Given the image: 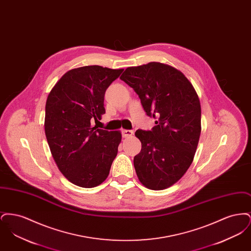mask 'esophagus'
<instances>
[{"mask_svg":"<svg viewBox=\"0 0 251 251\" xmlns=\"http://www.w3.org/2000/svg\"><path fill=\"white\" fill-rule=\"evenodd\" d=\"M121 134L123 137H130L133 134V131L131 130H122L121 131Z\"/></svg>","mask_w":251,"mask_h":251,"instance_id":"34e87169","label":"esophagus"}]
</instances>
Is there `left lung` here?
<instances>
[{"mask_svg":"<svg viewBox=\"0 0 251 251\" xmlns=\"http://www.w3.org/2000/svg\"><path fill=\"white\" fill-rule=\"evenodd\" d=\"M120 79L138 95L147 116L157 118L151 130L135 131L142 145L133 158L136 175L149 189L167 188L184 175L197 151L199 97L181 72L158 62L128 68Z\"/></svg>","mask_w":251,"mask_h":251,"instance_id":"8db88e82","label":"left lung"}]
</instances>
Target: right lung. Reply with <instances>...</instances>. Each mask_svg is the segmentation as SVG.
<instances>
[{
    "label": "right lung",
    "instance_id": "obj_1",
    "mask_svg": "<svg viewBox=\"0 0 251 251\" xmlns=\"http://www.w3.org/2000/svg\"><path fill=\"white\" fill-rule=\"evenodd\" d=\"M123 70L85 66L65 73L50 92L45 133L62 174L75 185L91 188L103 182L118 154L119 131L92 126L100 120L105 91Z\"/></svg>",
    "mask_w": 251,
    "mask_h": 251
}]
</instances>
